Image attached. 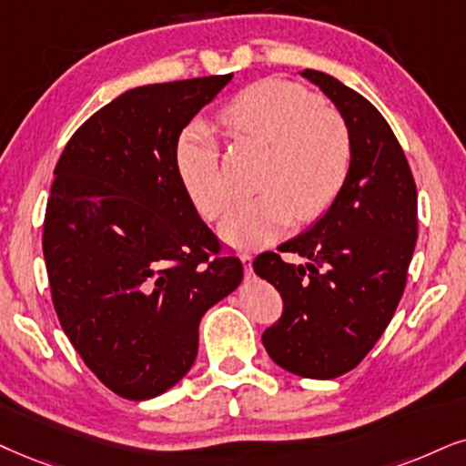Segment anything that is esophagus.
Listing matches in <instances>:
<instances>
[{"mask_svg": "<svg viewBox=\"0 0 466 466\" xmlns=\"http://www.w3.org/2000/svg\"><path fill=\"white\" fill-rule=\"evenodd\" d=\"M240 262H243L245 275H247V277H251V262H253V256H251V253H240Z\"/></svg>", "mask_w": 466, "mask_h": 466, "instance_id": "esophagus-1", "label": "esophagus"}]
</instances>
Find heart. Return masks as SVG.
<instances>
[{
  "mask_svg": "<svg viewBox=\"0 0 466 466\" xmlns=\"http://www.w3.org/2000/svg\"><path fill=\"white\" fill-rule=\"evenodd\" d=\"M221 120L234 137L264 146L256 187L262 189L229 210L221 237L240 249L273 243L299 221H314L338 198L349 176L352 144L346 122L322 107L308 87L281 79L258 81L229 101ZM176 169L206 219L226 213L229 185L219 141L206 122H193L176 141Z\"/></svg>",
  "mask_w": 466,
  "mask_h": 466,
  "instance_id": "heart-1",
  "label": "heart"
}]
</instances>
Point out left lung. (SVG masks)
<instances>
[{
	"label": "left lung",
	"mask_w": 466,
	"mask_h": 466,
	"mask_svg": "<svg viewBox=\"0 0 466 466\" xmlns=\"http://www.w3.org/2000/svg\"><path fill=\"white\" fill-rule=\"evenodd\" d=\"M346 122L352 161L344 187L308 232L267 251L253 270L284 299L262 333L268 357L303 379H335L390 325L402 299L417 240V189L396 135L368 98L320 70H301Z\"/></svg>",
	"instance_id": "left-lung-1"
}]
</instances>
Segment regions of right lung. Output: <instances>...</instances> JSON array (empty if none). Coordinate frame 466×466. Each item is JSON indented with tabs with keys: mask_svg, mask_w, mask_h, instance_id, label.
<instances>
[{
	"mask_svg": "<svg viewBox=\"0 0 466 466\" xmlns=\"http://www.w3.org/2000/svg\"><path fill=\"white\" fill-rule=\"evenodd\" d=\"M232 76L120 94L76 128L53 172L43 229L53 305L84 363L127 400L161 396L189 372L199 320L243 279L174 158L182 128Z\"/></svg>",
	"mask_w": 466,
	"mask_h": 466,
	"instance_id": "add662e5",
	"label": "right lung"
}]
</instances>
